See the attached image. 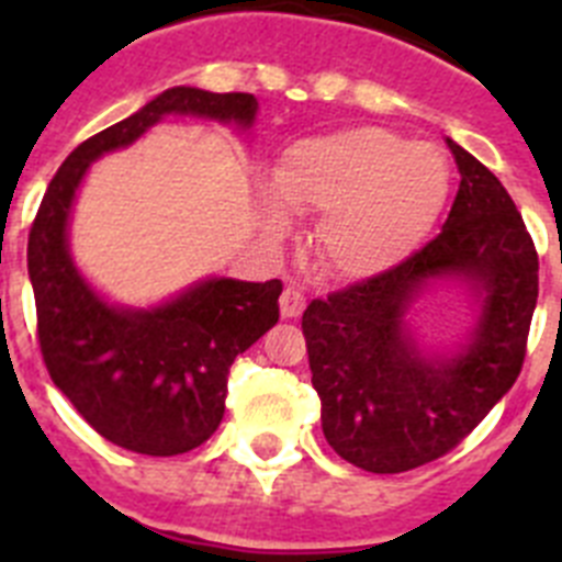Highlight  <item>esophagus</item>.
<instances>
[{
	"label": "esophagus",
	"instance_id": "1",
	"mask_svg": "<svg viewBox=\"0 0 562 562\" xmlns=\"http://www.w3.org/2000/svg\"><path fill=\"white\" fill-rule=\"evenodd\" d=\"M304 306H306V297L301 290H295V286H286V290L281 292V317L292 321V317H297L301 312H304Z\"/></svg>",
	"mask_w": 562,
	"mask_h": 562
}]
</instances>
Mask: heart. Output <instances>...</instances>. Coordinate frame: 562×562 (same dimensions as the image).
I'll list each match as a JSON object with an SVG mask.
<instances>
[{
	"instance_id": "b5f03b06",
	"label": "heart",
	"mask_w": 562,
	"mask_h": 562,
	"mask_svg": "<svg viewBox=\"0 0 562 562\" xmlns=\"http://www.w3.org/2000/svg\"><path fill=\"white\" fill-rule=\"evenodd\" d=\"M272 186L292 211L324 213L315 233L321 265L360 281L400 265L434 227L450 168L436 146L357 126L292 146ZM270 216L278 222L276 211Z\"/></svg>"
}]
</instances>
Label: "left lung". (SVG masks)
Listing matches in <instances>:
<instances>
[{"mask_svg": "<svg viewBox=\"0 0 562 562\" xmlns=\"http://www.w3.org/2000/svg\"><path fill=\"white\" fill-rule=\"evenodd\" d=\"M448 146L461 182L439 236L380 276L315 297L301 321L326 441L369 473H405L450 453L524 369L538 250L498 177ZM436 274L464 277L482 295L474 337L450 358L422 356L401 321Z\"/></svg>", "mask_w": 562, "mask_h": 562, "instance_id": "obj_1", "label": "left lung"}]
</instances>
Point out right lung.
Returning a JSON list of instances; mask_svg holds the SVG:
<instances>
[{
    "mask_svg": "<svg viewBox=\"0 0 562 562\" xmlns=\"http://www.w3.org/2000/svg\"><path fill=\"white\" fill-rule=\"evenodd\" d=\"M256 109L250 92L166 89L69 154L30 227L27 272L49 380L103 439L132 453L180 456L211 439L225 416L233 360L278 324L281 281L211 278L154 310L109 306L67 250L76 188L89 162L134 143L162 114L250 126Z\"/></svg>",
    "mask_w": 562,
    "mask_h": 562,
    "instance_id": "add662e5",
    "label": "right lung"
}]
</instances>
